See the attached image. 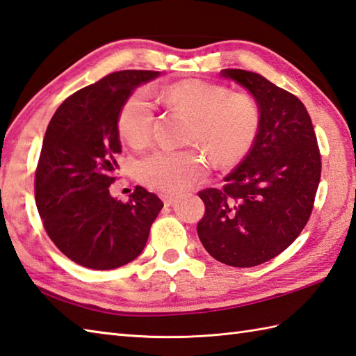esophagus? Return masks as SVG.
<instances>
[{
    "mask_svg": "<svg viewBox=\"0 0 356 356\" xmlns=\"http://www.w3.org/2000/svg\"><path fill=\"white\" fill-rule=\"evenodd\" d=\"M159 198L163 200V202L165 206H170L173 201H175V195H172V193H161L159 195Z\"/></svg>",
    "mask_w": 356,
    "mask_h": 356,
    "instance_id": "obj_1",
    "label": "esophagus"
}]
</instances>
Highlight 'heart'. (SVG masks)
Listing matches in <instances>:
<instances>
[{
  "label": "heart",
  "instance_id": "obj_1",
  "mask_svg": "<svg viewBox=\"0 0 356 356\" xmlns=\"http://www.w3.org/2000/svg\"><path fill=\"white\" fill-rule=\"evenodd\" d=\"M165 103L195 117L191 141L204 146L221 165H230L249 154L261 126V107L248 92H230L226 86L184 79L163 90ZM155 104L147 90L127 98L118 117L122 138L136 149L147 146L155 127ZM207 158L197 149L163 147L138 163V177L158 192H181L206 175Z\"/></svg>",
  "mask_w": 356,
  "mask_h": 356
}]
</instances>
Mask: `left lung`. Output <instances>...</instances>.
<instances>
[{"instance_id":"left-lung-1","label":"left lung","mask_w":356,"mask_h":356,"mask_svg":"<svg viewBox=\"0 0 356 356\" xmlns=\"http://www.w3.org/2000/svg\"><path fill=\"white\" fill-rule=\"evenodd\" d=\"M252 92L261 126L252 149L221 188L198 195L206 206L200 241L216 261L263 264L284 252L306 227L321 178V154L306 107L263 75L224 69Z\"/></svg>"}]
</instances>
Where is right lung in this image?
Masks as SVG:
<instances>
[{"instance_id":"obj_1","label":"right lung","mask_w":356,"mask_h":356,"mask_svg":"<svg viewBox=\"0 0 356 356\" xmlns=\"http://www.w3.org/2000/svg\"><path fill=\"white\" fill-rule=\"evenodd\" d=\"M155 70H120L76 90L50 120L35 172V201L49 238L74 263L111 270L147 243L163 201L141 186L127 202L108 193L121 154L118 117Z\"/></svg>"}]
</instances>
